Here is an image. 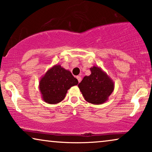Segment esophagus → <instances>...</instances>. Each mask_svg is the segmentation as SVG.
Returning <instances> with one entry per match:
<instances>
[{"mask_svg": "<svg viewBox=\"0 0 152 152\" xmlns=\"http://www.w3.org/2000/svg\"><path fill=\"white\" fill-rule=\"evenodd\" d=\"M77 79L79 82H80L81 80H82V77H81V76H77Z\"/></svg>", "mask_w": 152, "mask_h": 152, "instance_id": "esophagus-1", "label": "esophagus"}]
</instances>
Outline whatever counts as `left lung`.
Returning a JSON list of instances; mask_svg holds the SVG:
<instances>
[{
	"mask_svg": "<svg viewBox=\"0 0 152 152\" xmlns=\"http://www.w3.org/2000/svg\"><path fill=\"white\" fill-rule=\"evenodd\" d=\"M90 70V75L85 76L78 87L86 102L102 104L108 100L113 91L114 82L98 66H93Z\"/></svg>",
	"mask_w": 152,
	"mask_h": 152,
	"instance_id": "left-lung-1",
	"label": "left lung"
}]
</instances>
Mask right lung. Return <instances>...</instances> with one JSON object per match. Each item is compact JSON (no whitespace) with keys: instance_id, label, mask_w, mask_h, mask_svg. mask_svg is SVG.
<instances>
[{"instance_id":"right-lung-1","label":"right lung","mask_w":152,"mask_h":152,"mask_svg":"<svg viewBox=\"0 0 152 152\" xmlns=\"http://www.w3.org/2000/svg\"><path fill=\"white\" fill-rule=\"evenodd\" d=\"M77 84L78 80L70 71L57 64L41 78L39 88L43 100L48 104H58L64 99L68 89Z\"/></svg>"}]
</instances>
